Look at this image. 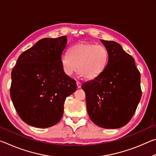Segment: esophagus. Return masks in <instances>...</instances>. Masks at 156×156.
<instances>
[{"mask_svg":"<svg viewBox=\"0 0 156 156\" xmlns=\"http://www.w3.org/2000/svg\"><path fill=\"white\" fill-rule=\"evenodd\" d=\"M76 84H77V87H78V89L81 88V86H82V84H81V83H80V82L77 81V82H76Z\"/></svg>","mask_w":156,"mask_h":156,"instance_id":"1","label":"esophagus"}]
</instances>
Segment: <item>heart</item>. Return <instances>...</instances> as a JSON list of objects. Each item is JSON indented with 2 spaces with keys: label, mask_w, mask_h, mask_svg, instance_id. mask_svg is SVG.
Instances as JSON below:
<instances>
[{
  "label": "heart",
  "mask_w": 156,
  "mask_h": 156,
  "mask_svg": "<svg viewBox=\"0 0 156 156\" xmlns=\"http://www.w3.org/2000/svg\"><path fill=\"white\" fill-rule=\"evenodd\" d=\"M107 49L100 44L80 43L71 47L69 52L61 57L62 68L66 75L72 76L77 70L80 76L87 79L97 77L107 64Z\"/></svg>",
  "instance_id": "b5f03b06"
}]
</instances>
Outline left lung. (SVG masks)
I'll return each instance as SVG.
<instances>
[{
  "instance_id": "1",
  "label": "left lung",
  "mask_w": 156,
  "mask_h": 156,
  "mask_svg": "<svg viewBox=\"0 0 156 156\" xmlns=\"http://www.w3.org/2000/svg\"><path fill=\"white\" fill-rule=\"evenodd\" d=\"M100 41L109 55L107 64L100 75L83 83L82 89L92 122L102 128L118 129L130 121L140 100V73L120 44Z\"/></svg>"
}]
</instances>
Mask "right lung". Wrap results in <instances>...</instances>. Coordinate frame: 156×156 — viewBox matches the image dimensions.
Returning a JSON list of instances; mask_svg holds the SVG:
<instances>
[{"mask_svg":"<svg viewBox=\"0 0 156 156\" xmlns=\"http://www.w3.org/2000/svg\"><path fill=\"white\" fill-rule=\"evenodd\" d=\"M63 36L43 38L18 57L12 72L10 96L18 115L38 128L54 126L62 118L66 98L76 91V80L63 72Z\"/></svg>","mask_w":156,"mask_h":156,"instance_id":"right-lung-1","label":"right lung"}]
</instances>
